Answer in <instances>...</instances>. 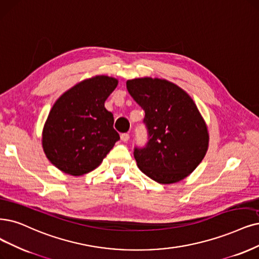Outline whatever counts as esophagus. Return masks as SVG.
I'll return each mask as SVG.
<instances>
[{"mask_svg":"<svg viewBox=\"0 0 259 259\" xmlns=\"http://www.w3.org/2000/svg\"><path fill=\"white\" fill-rule=\"evenodd\" d=\"M120 139H121V141H122V142H128V141H129V139H130L129 133H121Z\"/></svg>","mask_w":259,"mask_h":259,"instance_id":"obj_1","label":"esophagus"}]
</instances>
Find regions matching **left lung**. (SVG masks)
Returning <instances> with one entry per match:
<instances>
[{"mask_svg": "<svg viewBox=\"0 0 259 259\" xmlns=\"http://www.w3.org/2000/svg\"><path fill=\"white\" fill-rule=\"evenodd\" d=\"M132 98L145 111L148 141L135 147L139 168L162 185L183 180L196 168L208 149L205 120L192 98L166 80L127 81Z\"/></svg>", "mask_w": 259, "mask_h": 259, "instance_id": "8db88e82", "label": "left lung"}]
</instances>
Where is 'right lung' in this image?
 Wrapping results in <instances>:
<instances>
[{
  "instance_id": "right-lung-1",
  "label": "right lung",
  "mask_w": 259,
  "mask_h": 259,
  "mask_svg": "<svg viewBox=\"0 0 259 259\" xmlns=\"http://www.w3.org/2000/svg\"><path fill=\"white\" fill-rule=\"evenodd\" d=\"M118 81L107 75L84 80L56 100L42 131L44 151L66 174L81 176L100 165L119 135L104 101Z\"/></svg>"
}]
</instances>
